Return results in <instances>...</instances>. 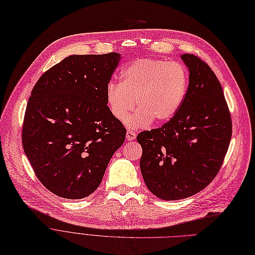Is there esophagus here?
I'll list each match as a JSON object with an SVG mask.
<instances>
[{
	"label": "esophagus",
	"instance_id": "1",
	"mask_svg": "<svg viewBox=\"0 0 255 255\" xmlns=\"http://www.w3.org/2000/svg\"><path fill=\"white\" fill-rule=\"evenodd\" d=\"M127 139L128 141H132L136 139V132L132 131V130H128L127 131Z\"/></svg>",
	"mask_w": 255,
	"mask_h": 255
}]
</instances>
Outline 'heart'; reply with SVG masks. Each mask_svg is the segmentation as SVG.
I'll return each mask as SVG.
<instances>
[{"label":"heart","instance_id":"obj_1","mask_svg":"<svg viewBox=\"0 0 255 255\" xmlns=\"http://www.w3.org/2000/svg\"><path fill=\"white\" fill-rule=\"evenodd\" d=\"M189 86L187 68L165 60L138 59L123 71V83L109 82L106 99L111 114L129 128L166 124L180 110ZM136 102H135L134 101Z\"/></svg>","mask_w":255,"mask_h":255}]
</instances>
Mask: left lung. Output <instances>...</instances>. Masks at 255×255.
Returning <instances> with one entry per match:
<instances>
[{"label":"left lung","mask_w":255,"mask_h":255,"mask_svg":"<svg viewBox=\"0 0 255 255\" xmlns=\"http://www.w3.org/2000/svg\"><path fill=\"white\" fill-rule=\"evenodd\" d=\"M180 58L189 69L180 110L162 128L137 136L145 185L163 200L184 199L209 186L232 138V118L214 71L196 56Z\"/></svg>","instance_id":"1"}]
</instances>
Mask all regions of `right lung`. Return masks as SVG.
<instances>
[{"instance_id": "right-lung-1", "label": "right lung", "mask_w": 255, "mask_h": 255, "mask_svg": "<svg viewBox=\"0 0 255 255\" xmlns=\"http://www.w3.org/2000/svg\"><path fill=\"white\" fill-rule=\"evenodd\" d=\"M120 54L71 55L45 71L31 92L22 147L40 183L57 196L92 194L126 128L107 106Z\"/></svg>"}]
</instances>
